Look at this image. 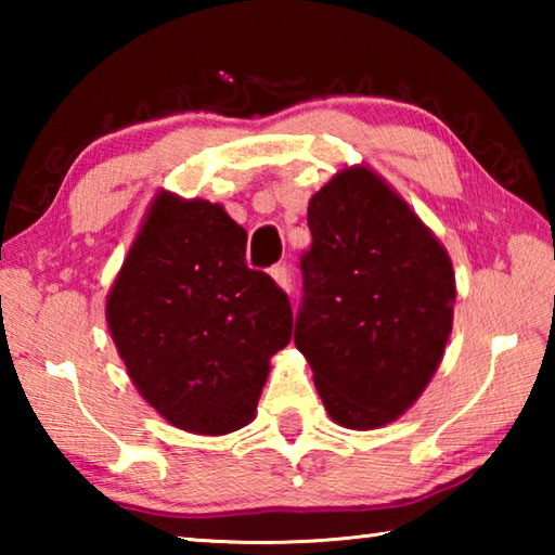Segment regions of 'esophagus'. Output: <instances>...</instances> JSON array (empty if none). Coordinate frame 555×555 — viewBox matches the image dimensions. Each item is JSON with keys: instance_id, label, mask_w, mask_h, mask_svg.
Wrapping results in <instances>:
<instances>
[{"instance_id": "obj_1", "label": "esophagus", "mask_w": 555, "mask_h": 555, "mask_svg": "<svg viewBox=\"0 0 555 555\" xmlns=\"http://www.w3.org/2000/svg\"><path fill=\"white\" fill-rule=\"evenodd\" d=\"M271 279L276 281L279 288H284L286 294H291V274H288L286 264H276L274 269H271Z\"/></svg>"}]
</instances>
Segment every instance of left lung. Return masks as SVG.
<instances>
[{"label":"left lung","mask_w":555,"mask_h":555,"mask_svg":"<svg viewBox=\"0 0 555 555\" xmlns=\"http://www.w3.org/2000/svg\"><path fill=\"white\" fill-rule=\"evenodd\" d=\"M296 347L335 424L382 428L434 379L453 331L448 249L367 166L337 171L311 203Z\"/></svg>","instance_id":"obj_1"}]
</instances>
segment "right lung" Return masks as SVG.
Instances as JSON below:
<instances>
[{"label": "right lung", "instance_id": "right-lung-1", "mask_svg": "<svg viewBox=\"0 0 555 555\" xmlns=\"http://www.w3.org/2000/svg\"><path fill=\"white\" fill-rule=\"evenodd\" d=\"M247 232L220 203L158 191L107 294L112 340L137 391L168 424L224 436L257 416L271 354L294 313L247 269Z\"/></svg>", "mask_w": 555, "mask_h": 555}]
</instances>
